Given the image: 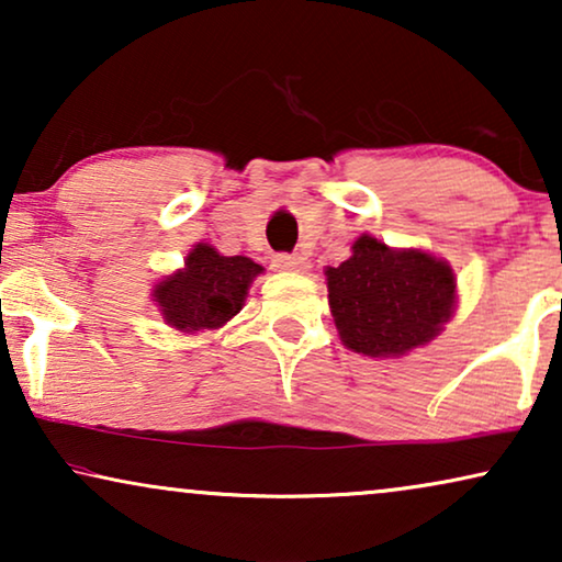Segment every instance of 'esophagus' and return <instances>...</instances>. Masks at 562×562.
<instances>
[{"label":"esophagus","instance_id":"34e87169","mask_svg":"<svg viewBox=\"0 0 562 562\" xmlns=\"http://www.w3.org/2000/svg\"><path fill=\"white\" fill-rule=\"evenodd\" d=\"M273 266L279 268V271H291V273L310 271V260L304 256H289V252H279V256H273Z\"/></svg>","mask_w":562,"mask_h":562}]
</instances>
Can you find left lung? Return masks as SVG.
I'll return each instance as SVG.
<instances>
[{"instance_id": "8db88e82", "label": "left lung", "mask_w": 562, "mask_h": 562, "mask_svg": "<svg viewBox=\"0 0 562 562\" xmlns=\"http://www.w3.org/2000/svg\"><path fill=\"white\" fill-rule=\"evenodd\" d=\"M350 258L329 266L327 302L342 345L368 358H402L425 348L458 306V281L445 258L389 248L363 233Z\"/></svg>"}]
</instances>
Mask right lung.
Listing matches in <instances>:
<instances>
[{
    "label": "right lung",
    "instance_id": "1",
    "mask_svg": "<svg viewBox=\"0 0 562 562\" xmlns=\"http://www.w3.org/2000/svg\"><path fill=\"white\" fill-rule=\"evenodd\" d=\"M263 266L245 256H222L210 243H196L183 268L153 283V304L168 327L183 335L220 329L245 306L250 283Z\"/></svg>",
    "mask_w": 562,
    "mask_h": 562
}]
</instances>
